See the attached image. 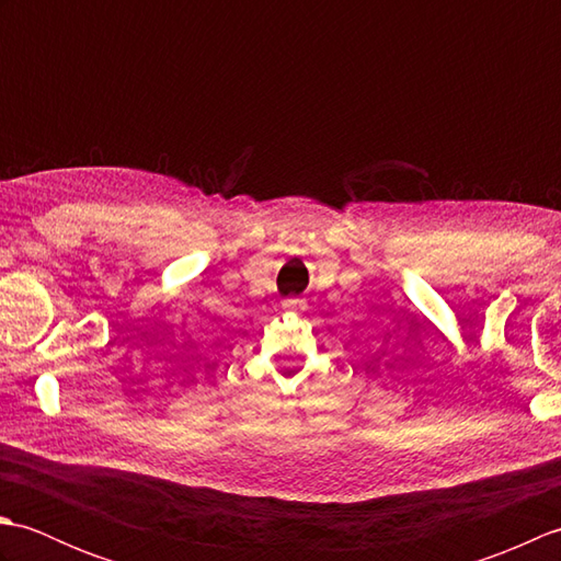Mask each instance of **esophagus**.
<instances>
[{
    "label": "esophagus",
    "instance_id": "esophagus-1",
    "mask_svg": "<svg viewBox=\"0 0 561 561\" xmlns=\"http://www.w3.org/2000/svg\"><path fill=\"white\" fill-rule=\"evenodd\" d=\"M296 304H299V301H296V299H287V301H284V308H287V311H294Z\"/></svg>",
    "mask_w": 561,
    "mask_h": 561
}]
</instances>
